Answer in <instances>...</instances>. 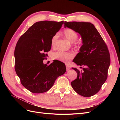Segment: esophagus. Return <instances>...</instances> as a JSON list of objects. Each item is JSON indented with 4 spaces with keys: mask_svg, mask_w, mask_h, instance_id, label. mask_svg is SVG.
<instances>
[{
    "mask_svg": "<svg viewBox=\"0 0 120 120\" xmlns=\"http://www.w3.org/2000/svg\"><path fill=\"white\" fill-rule=\"evenodd\" d=\"M66 68H67V71H69L70 70V66H68V64H66Z\"/></svg>",
    "mask_w": 120,
    "mask_h": 120,
    "instance_id": "esophagus-1",
    "label": "esophagus"
}]
</instances>
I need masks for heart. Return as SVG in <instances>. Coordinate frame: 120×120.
Segmentation results:
<instances>
[{"mask_svg": "<svg viewBox=\"0 0 120 120\" xmlns=\"http://www.w3.org/2000/svg\"><path fill=\"white\" fill-rule=\"evenodd\" d=\"M64 37L71 42H74L78 38V34L74 30L71 28H68L64 31ZM59 37V34H54L51 39V45L52 48H55L56 45L57 39ZM75 46L78 47V45L75 44ZM74 57V54L71 52H63L59 51L53 54V58L55 60H60L63 62H67Z\"/></svg>", "mask_w": 120, "mask_h": 120, "instance_id": "b5f03b06", "label": "heart"}]
</instances>
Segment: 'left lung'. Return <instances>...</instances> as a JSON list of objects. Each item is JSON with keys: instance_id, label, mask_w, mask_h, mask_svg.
Instances as JSON below:
<instances>
[{"instance_id": "8db88e82", "label": "left lung", "mask_w": 120, "mask_h": 120, "mask_svg": "<svg viewBox=\"0 0 120 120\" xmlns=\"http://www.w3.org/2000/svg\"><path fill=\"white\" fill-rule=\"evenodd\" d=\"M64 27L74 30L81 35L82 45L72 60L82 70L72 68L77 78L71 82L72 88L85 97L95 95L106 82L110 65L108 47L94 24L86 22H67ZM82 66L85 67L82 68Z\"/></svg>"}]
</instances>
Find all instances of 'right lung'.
<instances>
[{
	"mask_svg": "<svg viewBox=\"0 0 120 120\" xmlns=\"http://www.w3.org/2000/svg\"><path fill=\"white\" fill-rule=\"evenodd\" d=\"M64 21H41L29 28L18 41L14 50L15 70L21 84L32 93L49 90L57 77L66 71L65 64L54 60L48 66L43 63L46 52L51 49V39Z\"/></svg>",
	"mask_w": 120,
	"mask_h": 120,
	"instance_id": "1",
	"label": "right lung"
}]
</instances>
